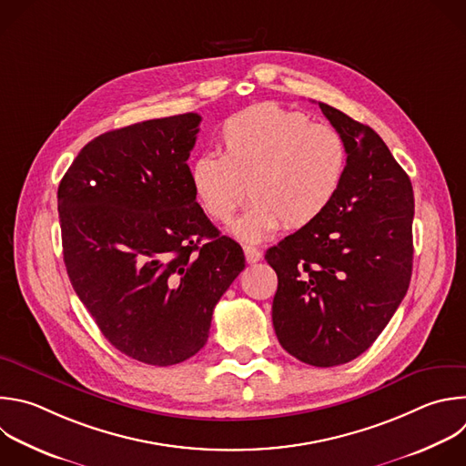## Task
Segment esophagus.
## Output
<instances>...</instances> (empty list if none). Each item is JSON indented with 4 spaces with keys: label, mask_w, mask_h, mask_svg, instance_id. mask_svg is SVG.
<instances>
[{
    "label": "esophagus",
    "mask_w": 466,
    "mask_h": 466,
    "mask_svg": "<svg viewBox=\"0 0 466 466\" xmlns=\"http://www.w3.org/2000/svg\"><path fill=\"white\" fill-rule=\"evenodd\" d=\"M243 252H245V259H247V263H256V261H259L261 259V250H258L256 247H250V245H245L243 247Z\"/></svg>",
    "instance_id": "1"
}]
</instances>
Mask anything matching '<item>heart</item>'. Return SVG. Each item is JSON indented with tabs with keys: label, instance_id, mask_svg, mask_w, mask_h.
Returning <instances> with one entry per match:
<instances>
[{
	"label": "heart",
	"instance_id": "obj_1",
	"mask_svg": "<svg viewBox=\"0 0 466 466\" xmlns=\"http://www.w3.org/2000/svg\"><path fill=\"white\" fill-rule=\"evenodd\" d=\"M219 147L221 157L201 153L192 161V192L219 223H230L248 196L252 205L232 228L245 241H261L281 225L315 223L337 199L350 165L339 129L272 102L228 116Z\"/></svg>",
	"mask_w": 466,
	"mask_h": 466
}]
</instances>
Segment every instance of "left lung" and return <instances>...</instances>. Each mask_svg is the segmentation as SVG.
Returning a JSON list of instances; mask_svg holds the SVG:
<instances>
[{
  "instance_id": "8db88e82",
  "label": "left lung",
  "mask_w": 466,
  "mask_h": 466,
  "mask_svg": "<svg viewBox=\"0 0 466 466\" xmlns=\"http://www.w3.org/2000/svg\"><path fill=\"white\" fill-rule=\"evenodd\" d=\"M350 149L344 185L311 225L270 247L272 324L298 360L331 368L362 355L400 305L413 261V188L384 140L319 102Z\"/></svg>"
}]
</instances>
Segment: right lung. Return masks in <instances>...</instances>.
<instances>
[{"label": "right lung", "instance_id": "1", "mask_svg": "<svg viewBox=\"0 0 466 466\" xmlns=\"http://www.w3.org/2000/svg\"><path fill=\"white\" fill-rule=\"evenodd\" d=\"M199 122L185 113L102 133L58 187L75 292L111 346L151 366L207 344L216 303L245 268L241 247L219 236L192 192Z\"/></svg>", "mask_w": 466, "mask_h": 466}]
</instances>
